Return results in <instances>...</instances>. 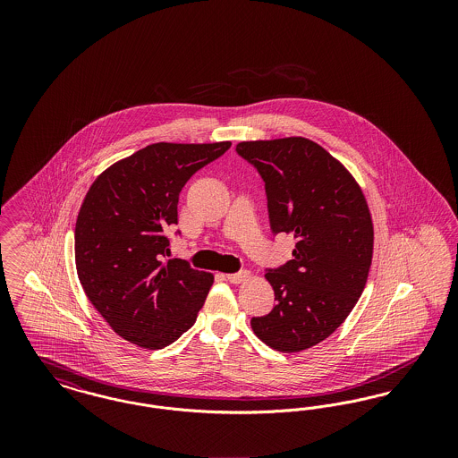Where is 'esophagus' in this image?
Segmentation results:
<instances>
[{"instance_id": "obj_1", "label": "esophagus", "mask_w": 458, "mask_h": 458, "mask_svg": "<svg viewBox=\"0 0 458 458\" xmlns=\"http://www.w3.org/2000/svg\"><path fill=\"white\" fill-rule=\"evenodd\" d=\"M249 276H250L249 271H240V273L226 275V280H228L230 284H242V282H245Z\"/></svg>"}]
</instances>
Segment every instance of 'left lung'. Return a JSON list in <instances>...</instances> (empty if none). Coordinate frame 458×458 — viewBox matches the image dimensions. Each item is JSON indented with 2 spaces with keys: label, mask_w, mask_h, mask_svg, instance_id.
<instances>
[{
  "label": "left lung",
  "mask_w": 458,
  "mask_h": 458,
  "mask_svg": "<svg viewBox=\"0 0 458 458\" xmlns=\"http://www.w3.org/2000/svg\"><path fill=\"white\" fill-rule=\"evenodd\" d=\"M237 153L266 182L273 233L297 239L293 259L264 278L276 304L250 327L267 347L293 353L327 340L368 282L374 226L353 174L305 137L243 140Z\"/></svg>",
  "instance_id": "1"
}]
</instances>
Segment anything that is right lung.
I'll return each instance as SVG.
<instances>
[{"instance_id": "obj_1", "label": "right lung", "mask_w": 458, "mask_h": 458, "mask_svg": "<svg viewBox=\"0 0 458 458\" xmlns=\"http://www.w3.org/2000/svg\"><path fill=\"white\" fill-rule=\"evenodd\" d=\"M230 146L149 144L108 166L84 197L75 223L79 280L111 329L140 349L178 340L215 282L182 259H161L170 250L165 230L178 223L182 187Z\"/></svg>"}]
</instances>
